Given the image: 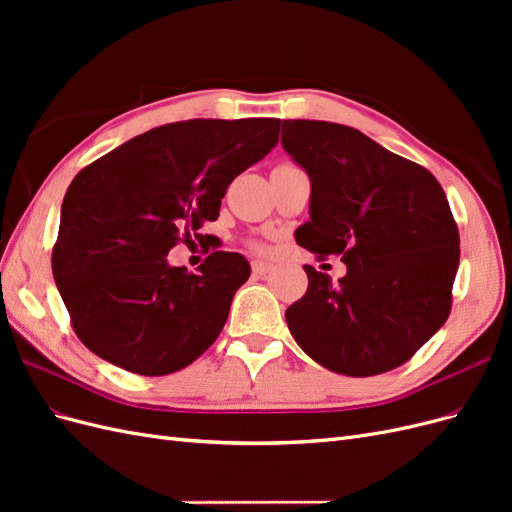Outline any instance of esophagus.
<instances>
[{
    "mask_svg": "<svg viewBox=\"0 0 512 512\" xmlns=\"http://www.w3.org/2000/svg\"><path fill=\"white\" fill-rule=\"evenodd\" d=\"M252 271H254V275H269L271 271H273V267L269 265V262H262V260H254L252 262Z\"/></svg>",
    "mask_w": 512,
    "mask_h": 512,
    "instance_id": "obj_1",
    "label": "esophagus"
}]
</instances>
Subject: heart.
<instances>
[{"instance_id": "1", "label": "heart", "mask_w": 512, "mask_h": 512, "mask_svg": "<svg viewBox=\"0 0 512 512\" xmlns=\"http://www.w3.org/2000/svg\"><path fill=\"white\" fill-rule=\"evenodd\" d=\"M252 247H254V250H258V252H262V250H265V245H262V243H258V241H254V243H252Z\"/></svg>"}]
</instances>
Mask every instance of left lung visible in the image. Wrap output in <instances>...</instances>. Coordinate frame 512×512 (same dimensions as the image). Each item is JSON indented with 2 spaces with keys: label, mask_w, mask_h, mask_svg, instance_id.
Wrapping results in <instances>:
<instances>
[{
  "label": "left lung",
  "mask_w": 512,
  "mask_h": 512,
  "mask_svg": "<svg viewBox=\"0 0 512 512\" xmlns=\"http://www.w3.org/2000/svg\"><path fill=\"white\" fill-rule=\"evenodd\" d=\"M282 145L312 179L297 243L348 267L337 284L303 267L307 292L286 309L292 337L335 374L367 378L404 365L453 305L459 228L442 185L342 123L284 119Z\"/></svg>",
  "instance_id": "8db88e82"
}]
</instances>
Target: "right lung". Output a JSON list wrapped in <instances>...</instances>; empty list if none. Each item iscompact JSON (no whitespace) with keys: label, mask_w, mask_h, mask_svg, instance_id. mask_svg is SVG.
<instances>
[{"label":"right lung","mask_w":512,"mask_h":512,"mask_svg":"<svg viewBox=\"0 0 512 512\" xmlns=\"http://www.w3.org/2000/svg\"><path fill=\"white\" fill-rule=\"evenodd\" d=\"M277 138L273 117L175 121L72 179L51 262L72 329L91 352L138 376H168L218 339L250 262L213 252L188 273L166 256L203 237L232 179Z\"/></svg>","instance_id":"1"}]
</instances>
